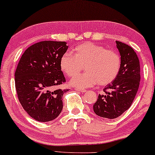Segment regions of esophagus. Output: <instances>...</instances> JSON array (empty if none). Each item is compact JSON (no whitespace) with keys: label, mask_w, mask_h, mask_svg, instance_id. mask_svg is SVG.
I'll use <instances>...</instances> for the list:
<instances>
[{"label":"esophagus","mask_w":155,"mask_h":155,"mask_svg":"<svg viewBox=\"0 0 155 155\" xmlns=\"http://www.w3.org/2000/svg\"><path fill=\"white\" fill-rule=\"evenodd\" d=\"M75 90H76V91H77L81 92V93H84V92H86V91H87V90H86V89H76Z\"/></svg>","instance_id":"1"}]
</instances>
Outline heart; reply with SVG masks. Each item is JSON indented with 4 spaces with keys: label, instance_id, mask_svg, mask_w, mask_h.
<instances>
[{
    "label": "heart",
    "instance_id": "b5f03b06",
    "mask_svg": "<svg viewBox=\"0 0 155 155\" xmlns=\"http://www.w3.org/2000/svg\"><path fill=\"white\" fill-rule=\"evenodd\" d=\"M121 57L117 51L93 43L78 45L73 55L66 53L60 60V67L68 77L79 75L84 66L86 73L70 81L78 88L93 87L97 84L107 86L118 76L121 68Z\"/></svg>",
    "mask_w": 155,
    "mask_h": 155
}]
</instances>
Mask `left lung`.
I'll return each instance as SVG.
<instances>
[{"label":"left lung","mask_w":155,"mask_h":155,"mask_svg":"<svg viewBox=\"0 0 155 155\" xmlns=\"http://www.w3.org/2000/svg\"><path fill=\"white\" fill-rule=\"evenodd\" d=\"M121 56V68L118 76L104 89V94L99 95L93 109L98 116L115 119L132 105L140 81V66L137 55L132 47L116 41Z\"/></svg>","instance_id":"8db88e82"}]
</instances>
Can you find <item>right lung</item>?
Here are the masks:
<instances>
[{
	"instance_id": "1",
	"label": "right lung",
	"mask_w": 155,
	"mask_h": 155,
	"mask_svg": "<svg viewBox=\"0 0 155 155\" xmlns=\"http://www.w3.org/2000/svg\"><path fill=\"white\" fill-rule=\"evenodd\" d=\"M67 49L64 41H44L28 47L19 61L15 72L18 98L35 120H54L61 112L62 97L68 89H55L66 81L60 60Z\"/></svg>"
}]
</instances>
